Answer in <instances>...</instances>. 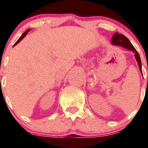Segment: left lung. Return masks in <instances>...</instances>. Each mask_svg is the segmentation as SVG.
<instances>
[{
	"label": "left lung",
	"mask_w": 148,
	"mask_h": 148,
	"mask_svg": "<svg viewBox=\"0 0 148 148\" xmlns=\"http://www.w3.org/2000/svg\"><path fill=\"white\" fill-rule=\"evenodd\" d=\"M111 42H112V44L123 46V48L128 49V50L132 51L134 53L135 58H136L137 63H138L140 71L143 73V71H142L141 60H140V57L138 54V52H137V51L135 49V48L134 47L133 45L131 43V42L129 41V40L126 37V36H123V34H119L118 33H115L113 34V36H112V39H111Z\"/></svg>",
	"instance_id": "8db88e82"
}]
</instances>
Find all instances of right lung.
Returning <instances> with one entry per match:
<instances>
[{
    "mask_svg": "<svg viewBox=\"0 0 148 148\" xmlns=\"http://www.w3.org/2000/svg\"><path fill=\"white\" fill-rule=\"evenodd\" d=\"M29 29H27V31H25V33H23V34H22V36H21V37H20V38H19V40H17V41H16V43H14V46H16V44H17V43H19V42H20V41H21V40H22V39H23V38H25V36H26V35H27V33H28V32H29Z\"/></svg>",
    "mask_w": 148,
    "mask_h": 148,
    "instance_id": "1",
    "label": "right lung"
}]
</instances>
